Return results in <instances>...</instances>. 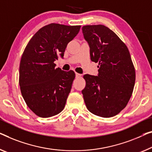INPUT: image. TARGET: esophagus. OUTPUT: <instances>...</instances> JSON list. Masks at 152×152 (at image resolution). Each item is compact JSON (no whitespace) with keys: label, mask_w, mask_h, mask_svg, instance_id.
<instances>
[{"label":"esophagus","mask_w":152,"mask_h":152,"mask_svg":"<svg viewBox=\"0 0 152 152\" xmlns=\"http://www.w3.org/2000/svg\"><path fill=\"white\" fill-rule=\"evenodd\" d=\"M81 76V74H78V73H76V78H79V77Z\"/></svg>","instance_id":"esophagus-1"}]
</instances>
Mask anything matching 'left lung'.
Returning a JSON list of instances; mask_svg holds the SVG:
<instances>
[{"mask_svg":"<svg viewBox=\"0 0 152 152\" xmlns=\"http://www.w3.org/2000/svg\"><path fill=\"white\" fill-rule=\"evenodd\" d=\"M82 30L90 48L91 60L99 63L98 76H83L86 106L98 116H115L126 107L134 89L136 74L130 52L108 27L87 25Z\"/></svg>","mask_w":152,"mask_h":152,"instance_id":"left-lung-1","label":"left lung"}]
</instances>
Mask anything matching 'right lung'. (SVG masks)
Wrapping results in <instances>:
<instances>
[{"mask_svg": "<svg viewBox=\"0 0 152 152\" xmlns=\"http://www.w3.org/2000/svg\"><path fill=\"white\" fill-rule=\"evenodd\" d=\"M81 26L52 23L33 36L20 61L19 84L26 105L37 116L53 117L62 111L71 91L75 73L56 68L54 62L63 58L67 45Z\"/></svg>", "mask_w": 152, "mask_h": 152, "instance_id": "obj_1", "label": "right lung"}]
</instances>
